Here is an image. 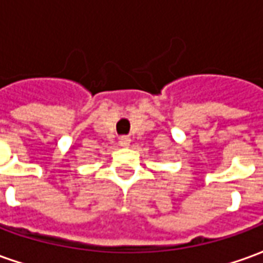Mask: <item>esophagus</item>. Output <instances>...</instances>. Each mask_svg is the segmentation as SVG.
<instances>
[{
	"label": "esophagus",
	"mask_w": 263,
	"mask_h": 263,
	"mask_svg": "<svg viewBox=\"0 0 263 263\" xmlns=\"http://www.w3.org/2000/svg\"><path fill=\"white\" fill-rule=\"evenodd\" d=\"M118 142H120V145L122 146V148H128V146H129V143H131V138H129V137H121Z\"/></svg>",
	"instance_id": "esophagus-1"
}]
</instances>
